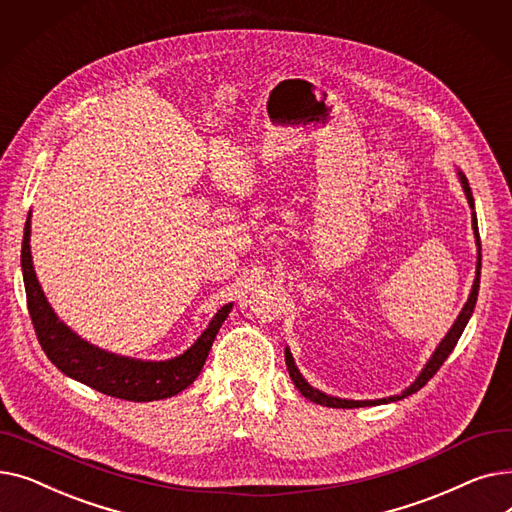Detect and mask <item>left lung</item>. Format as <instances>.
Listing matches in <instances>:
<instances>
[{
	"label": "left lung",
	"mask_w": 512,
	"mask_h": 512,
	"mask_svg": "<svg viewBox=\"0 0 512 512\" xmlns=\"http://www.w3.org/2000/svg\"><path fill=\"white\" fill-rule=\"evenodd\" d=\"M459 178H461V184H463V191H465V197L469 201V207L475 209V203H473V195H471V188H469V182L465 178V174L459 170ZM473 218V232H475V242H477V270H475V280H473V288H471V294L469 299L463 307V311L459 313V317H456V321L452 324V328L448 330V334L442 338L440 346L434 351L432 359H429L425 363V367L421 369V373L417 375V380L402 392V394H396V396H388V398H378V400H346V398H336V396H328L324 392L315 390L313 386L307 384V380L301 375V371L297 369V365H294V359L290 355V351L286 348V367H288V373H290V380L294 382V386L299 388V392L309 398L311 402H315V405H321V407H332V409H359V407H375V405H386V402H394V400H400L405 398L413 392H417L419 388H423L429 380L434 378L436 371L442 367V363L448 359V355L454 351L456 342H459L465 326L469 324V319L473 315V309H475V303H477V292H479V276H481V242H479V230H477V215L475 211L471 213Z\"/></svg>",
	"instance_id": "1"
}]
</instances>
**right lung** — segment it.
<instances>
[{
  "mask_svg": "<svg viewBox=\"0 0 512 512\" xmlns=\"http://www.w3.org/2000/svg\"><path fill=\"white\" fill-rule=\"evenodd\" d=\"M31 215L24 224L22 236V278L26 290V305L35 326L39 344L47 359L68 378L85 384L101 394L124 398L132 402H149L170 398L191 386L201 373L211 351L215 334L232 311V303L224 305L209 321L207 330L182 355L168 361H141L107 353L103 348L74 334L49 307L41 284L35 276L31 257Z\"/></svg>",
  "mask_w": 512,
  "mask_h": 512,
  "instance_id": "right-lung-1",
  "label": "right lung"
}]
</instances>
